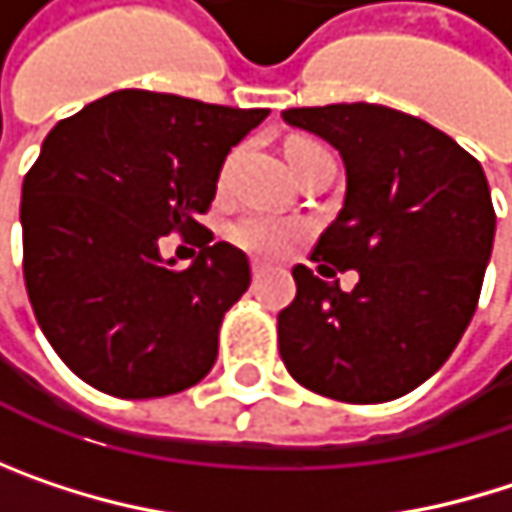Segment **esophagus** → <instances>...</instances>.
<instances>
[{
    "label": "esophagus",
    "instance_id": "1",
    "mask_svg": "<svg viewBox=\"0 0 512 512\" xmlns=\"http://www.w3.org/2000/svg\"><path fill=\"white\" fill-rule=\"evenodd\" d=\"M263 272H266V266H263V263H257V260H252V275H255V278H260Z\"/></svg>",
    "mask_w": 512,
    "mask_h": 512
}]
</instances>
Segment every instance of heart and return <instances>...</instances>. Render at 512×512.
<instances>
[{
	"mask_svg": "<svg viewBox=\"0 0 512 512\" xmlns=\"http://www.w3.org/2000/svg\"><path fill=\"white\" fill-rule=\"evenodd\" d=\"M326 151L320 142H311V139H296L287 145V159H290V168L296 171L308 156ZM231 171V159L222 165V180L228 177ZM299 234V225L293 222H284V219H275V216H266V213H246L240 216L237 222H231L228 228V240L234 246H240L243 252L257 257H278L284 255V249L293 243V237Z\"/></svg>",
	"mask_w": 512,
	"mask_h": 512,
	"instance_id": "1",
	"label": "heart"
}]
</instances>
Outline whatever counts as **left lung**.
Instances as JSON below:
<instances>
[{"label":"left lung","mask_w":512,"mask_h":512,"mask_svg":"<svg viewBox=\"0 0 512 512\" xmlns=\"http://www.w3.org/2000/svg\"><path fill=\"white\" fill-rule=\"evenodd\" d=\"M341 151L347 198L278 314L290 376L341 403H385L430 379L468 329L492 255L495 210L480 162L427 121L376 106L287 109ZM359 272L344 294L334 275Z\"/></svg>","instance_id":"left-lung-1"}]
</instances>
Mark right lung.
<instances>
[{
	"mask_svg": "<svg viewBox=\"0 0 512 512\" xmlns=\"http://www.w3.org/2000/svg\"><path fill=\"white\" fill-rule=\"evenodd\" d=\"M266 115L124 88L44 139L23 180V278L52 350L91 388L148 400L210 373L252 269L198 216L225 156ZM168 233L202 249L189 270L158 257Z\"/></svg>",
	"mask_w": 512,
	"mask_h": 512,
	"instance_id": "add662e5",
	"label": "right lung"
}]
</instances>
